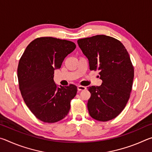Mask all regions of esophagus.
<instances>
[{"mask_svg":"<svg viewBox=\"0 0 152 152\" xmlns=\"http://www.w3.org/2000/svg\"><path fill=\"white\" fill-rule=\"evenodd\" d=\"M86 87L85 86H78L77 87V89H78V91H84L86 90Z\"/></svg>","mask_w":152,"mask_h":152,"instance_id":"34e87169","label":"esophagus"}]
</instances>
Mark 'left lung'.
Here are the masks:
<instances>
[{"label": "left lung", "instance_id": "obj_1", "mask_svg": "<svg viewBox=\"0 0 152 152\" xmlns=\"http://www.w3.org/2000/svg\"><path fill=\"white\" fill-rule=\"evenodd\" d=\"M77 42L90 70H99L102 80L100 86L87 87L91 94L89 114L99 121L114 119L124 109L132 90L134 69L129 55L120 41L110 36L98 35Z\"/></svg>", "mask_w": 152, "mask_h": 152}]
</instances>
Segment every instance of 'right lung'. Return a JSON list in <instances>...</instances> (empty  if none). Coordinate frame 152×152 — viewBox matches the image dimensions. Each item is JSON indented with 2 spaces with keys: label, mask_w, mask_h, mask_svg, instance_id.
Returning a JSON list of instances; mask_svg holds the SVG:
<instances>
[{
  "label": "right lung",
  "mask_w": 152,
  "mask_h": 152,
  "mask_svg": "<svg viewBox=\"0 0 152 152\" xmlns=\"http://www.w3.org/2000/svg\"><path fill=\"white\" fill-rule=\"evenodd\" d=\"M76 47L70 41L39 37L27 45L20 59L17 76L20 93L31 111L43 122H58L68 114L77 87H58L53 74Z\"/></svg>",
  "instance_id": "right-lung-1"
}]
</instances>
